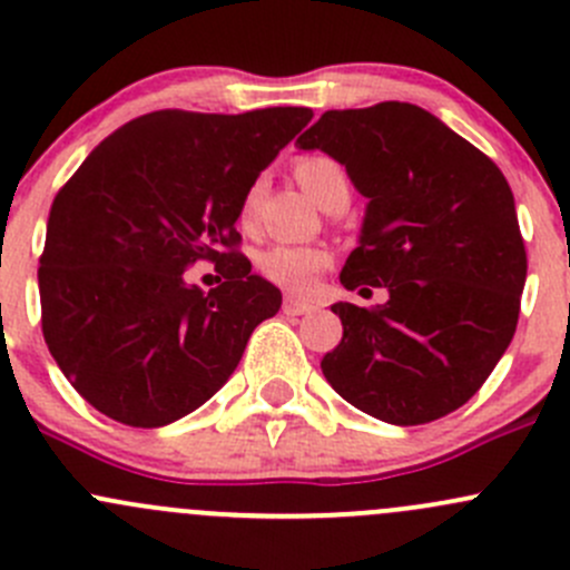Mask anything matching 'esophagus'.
<instances>
[{
	"mask_svg": "<svg viewBox=\"0 0 570 570\" xmlns=\"http://www.w3.org/2000/svg\"><path fill=\"white\" fill-rule=\"evenodd\" d=\"M281 308H284L286 317H303V314L314 312L312 303H303V301H297V297H284V306Z\"/></svg>",
	"mask_w": 570,
	"mask_h": 570,
	"instance_id": "34e87169",
	"label": "esophagus"
}]
</instances>
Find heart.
Instances as JSON below:
<instances>
[{"label": "heart", "mask_w": 570, "mask_h": 570, "mask_svg": "<svg viewBox=\"0 0 570 570\" xmlns=\"http://www.w3.org/2000/svg\"><path fill=\"white\" fill-rule=\"evenodd\" d=\"M295 176L301 181V187L317 200L320 206H325L333 195H350V178L344 174L342 165L336 159L325 157V154H312V157L297 159ZM253 209H256V189H250L243 200V209H239V220L248 226ZM331 262V253L320 245H269L256 256V267L269 284L281 286L286 292H295V295H306L312 289L314 278L320 275V269L327 267Z\"/></svg>", "instance_id": "1"}]
</instances>
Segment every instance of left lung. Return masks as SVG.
Masks as SVG:
<instances>
[{
    "label": "left lung",
    "instance_id": "8db88e82",
    "mask_svg": "<svg viewBox=\"0 0 570 570\" xmlns=\"http://www.w3.org/2000/svg\"><path fill=\"white\" fill-rule=\"evenodd\" d=\"M344 165L366 198L338 281L389 301L333 303L344 336L322 375L381 422L424 424L480 392L519 325L527 250L502 170L405 101L327 109L297 137Z\"/></svg>",
    "mask_w": 570,
    "mask_h": 570
}]
</instances>
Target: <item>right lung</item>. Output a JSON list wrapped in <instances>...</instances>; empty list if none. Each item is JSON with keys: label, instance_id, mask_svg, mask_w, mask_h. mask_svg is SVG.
Instances as JSON below:
<instances>
[{"label": "right lung", "instance_id": "obj_1", "mask_svg": "<svg viewBox=\"0 0 570 570\" xmlns=\"http://www.w3.org/2000/svg\"><path fill=\"white\" fill-rule=\"evenodd\" d=\"M308 107L243 115L159 109L90 151L57 193L38 267L49 353L96 411L163 428L237 370L281 292L237 250L258 174L312 120ZM206 257L224 284L183 281Z\"/></svg>", "mask_w": 570, "mask_h": 570}]
</instances>
